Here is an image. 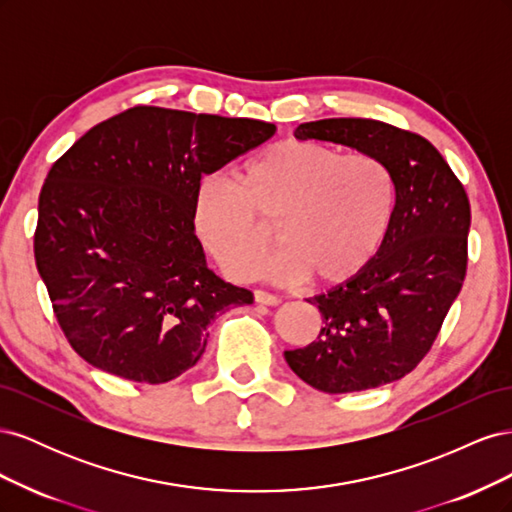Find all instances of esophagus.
Returning a JSON list of instances; mask_svg holds the SVG:
<instances>
[{
	"label": "esophagus",
	"mask_w": 512,
	"mask_h": 512,
	"mask_svg": "<svg viewBox=\"0 0 512 512\" xmlns=\"http://www.w3.org/2000/svg\"><path fill=\"white\" fill-rule=\"evenodd\" d=\"M254 301L262 303V305H277V303H280V299H277L275 294H271L267 290H254Z\"/></svg>",
	"instance_id": "obj_1"
}]
</instances>
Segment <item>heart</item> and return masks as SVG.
Returning a JSON list of instances; mask_svg holds the SVG:
<instances>
[{
	"mask_svg": "<svg viewBox=\"0 0 512 512\" xmlns=\"http://www.w3.org/2000/svg\"><path fill=\"white\" fill-rule=\"evenodd\" d=\"M395 179L374 153L282 141L247 160L237 185L209 181L196 196L200 241L232 280L254 277L273 245L280 280L339 286L380 252L395 213Z\"/></svg>",
	"mask_w": 512,
	"mask_h": 512,
	"instance_id": "obj_1",
	"label": "heart"
}]
</instances>
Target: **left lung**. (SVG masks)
Listing matches in <instances>:
<instances>
[{
  "instance_id": "obj_1",
  "label": "left lung",
  "mask_w": 512,
  "mask_h": 512,
  "mask_svg": "<svg viewBox=\"0 0 512 512\" xmlns=\"http://www.w3.org/2000/svg\"><path fill=\"white\" fill-rule=\"evenodd\" d=\"M374 153L395 179V213L378 256L354 280L307 299L322 314L316 342L286 363L322 393L395 382L423 361L468 267L470 200L427 138L376 119H320L294 130Z\"/></svg>"
}]
</instances>
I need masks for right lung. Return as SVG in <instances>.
<instances>
[{
  "instance_id": "1",
  "label": "right lung",
  "mask_w": 512,
  "mask_h": 512,
  "mask_svg": "<svg viewBox=\"0 0 512 512\" xmlns=\"http://www.w3.org/2000/svg\"><path fill=\"white\" fill-rule=\"evenodd\" d=\"M273 134L258 119L134 106L53 164L34 256L81 359L132 382H168L198 363L215 318L254 301L207 267L194 209L200 179Z\"/></svg>"
}]
</instances>
